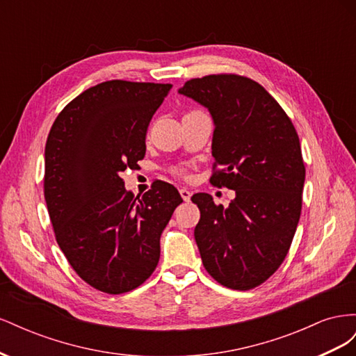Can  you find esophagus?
Instances as JSON below:
<instances>
[{
	"label": "esophagus",
	"mask_w": 356,
	"mask_h": 356,
	"mask_svg": "<svg viewBox=\"0 0 356 356\" xmlns=\"http://www.w3.org/2000/svg\"><path fill=\"white\" fill-rule=\"evenodd\" d=\"M179 195L184 202H188L191 197V191L188 188H179Z\"/></svg>",
	"instance_id": "esophagus-1"
}]
</instances>
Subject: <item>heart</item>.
<instances>
[{"label": "heart", "mask_w": 356, "mask_h": 356, "mask_svg": "<svg viewBox=\"0 0 356 356\" xmlns=\"http://www.w3.org/2000/svg\"><path fill=\"white\" fill-rule=\"evenodd\" d=\"M175 174L179 175V177H184L186 175V170L182 169V168H178V169H175Z\"/></svg>", "instance_id": "obj_1"}]
</instances>
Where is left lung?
Returning <instances> with one entry per match:
<instances>
[{
	"instance_id": "obj_1",
	"label": "left lung",
	"mask_w": 356,
	"mask_h": 356,
	"mask_svg": "<svg viewBox=\"0 0 356 356\" xmlns=\"http://www.w3.org/2000/svg\"><path fill=\"white\" fill-rule=\"evenodd\" d=\"M178 93L213 120L211 182L234 190L229 208L207 193L195 239L207 272L232 289H251L282 264L301 213L306 169L289 117L261 84L234 74L188 80Z\"/></svg>"
}]
</instances>
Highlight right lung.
Segmentation results:
<instances>
[{
    "label": "right lung",
    "instance_id": "right-lung-1",
    "mask_svg": "<svg viewBox=\"0 0 356 356\" xmlns=\"http://www.w3.org/2000/svg\"><path fill=\"white\" fill-rule=\"evenodd\" d=\"M172 84L111 80L60 111L44 149V197L58 245L93 288L123 294L144 284L160 258V236L182 202L156 181L139 197L122 172L145 156L153 114Z\"/></svg>",
    "mask_w": 356,
    "mask_h": 356
}]
</instances>
